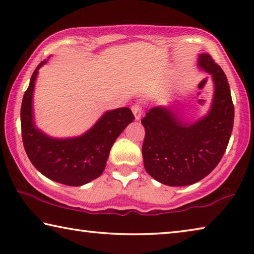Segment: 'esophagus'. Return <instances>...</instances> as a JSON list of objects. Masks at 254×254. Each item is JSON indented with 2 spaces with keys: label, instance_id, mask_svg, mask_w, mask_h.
I'll return each instance as SVG.
<instances>
[{
  "label": "esophagus",
  "instance_id": "34e87169",
  "mask_svg": "<svg viewBox=\"0 0 254 254\" xmlns=\"http://www.w3.org/2000/svg\"><path fill=\"white\" fill-rule=\"evenodd\" d=\"M132 112L135 120H140L141 115H142V107H141L140 104H134L132 106Z\"/></svg>",
  "mask_w": 254,
  "mask_h": 254
}]
</instances>
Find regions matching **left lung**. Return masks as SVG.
I'll return each instance as SVG.
<instances>
[{
    "label": "left lung",
    "mask_w": 254,
    "mask_h": 254,
    "mask_svg": "<svg viewBox=\"0 0 254 254\" xmlns=\"http://www.w3.org/2000/svg\"><path fill=\"white\" fill-rule=\"evenodd\" d=\"M199 69L212 76L213 101L205 117L187 122L171 107L150 109L141 123L144 168L167 186H188L214 170L229 144L234 122L230 85L222 68L207 54L198 56Z\"/></svg>",
    "instance_id": "1"
}]
</instances>
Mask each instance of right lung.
<instances>
[{"mask_svg":"<svg viewBox=\"0 0 254 254\" xmlns=\"http://www.w3.org/2000/svg\"><path fill=\"white\" fill-rule=\"evenodd\" d=\"M47 62H41L33 71L23 95L21 105L23 145L30 161L47 178L67 186H81L102 175L112 145L134 117L130 109L121 107L105 112L79 136L58 139L47 135L34 123L32 106L38 71Z\"/></svg>","mask_w":254,"mask_h":254,"instance_id":"obj_1","label":"right lung"}]
</instances>
